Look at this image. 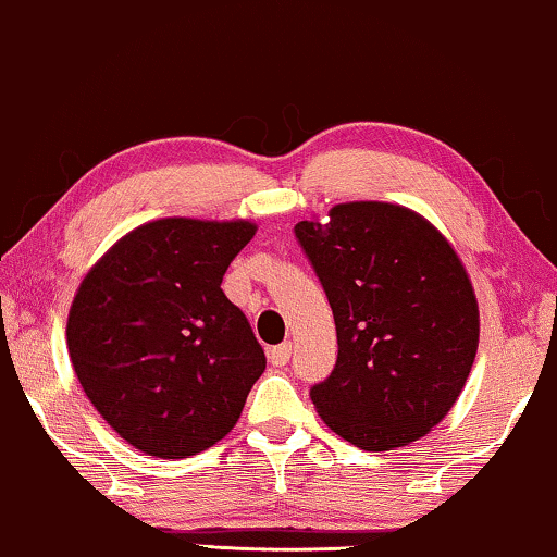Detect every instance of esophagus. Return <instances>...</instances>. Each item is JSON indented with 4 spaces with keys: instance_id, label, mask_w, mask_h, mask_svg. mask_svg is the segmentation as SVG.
Listing matches in <instances>:
<instances>
[{
    "instance_id": "obj_1",
    "label": "esophagus",
    "mask_w": 557,
    "mask_h": 557,
    "mask_svg": "<svg viewBox=\"0 0 557 557\" xmlns=\"http://www.w3.org/2000/svg\"><path fill=\"white\" fill-rule=\"evenodd\" d=\"M289 356H293V343H280V346L270 350V363L272 366H285Z\"/></svg>"
}]
</instances>
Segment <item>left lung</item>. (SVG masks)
Masks as SVG:
<instances>
[{
  "label": "left lung",
  "instance_id": "obj_1",
  "mask_svg": "<svg viewBox=\"0 0 557 557\" xmlns=\"http://www.w3.org/2000/svg\"><path fill=\"white\" fill-rule=\"evenodd\" d=\"M295 224L333 308L338 360L310 398L335 434L366 451L426 436L465 388L480 305L451 242L419 211L346 201Z\"/></svg>",
  "mask_w": 557,
  "mask_h": 557
}]
</instances>
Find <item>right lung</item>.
<instances>
[{
	"mask_svg": "<svg viewBox=\"0 0 557 557\" xmlns=\"http://www.w3.org/2000/svg\"><path fill=\"white\" fill-rule=\"evenodd\" d=\"M255 232L247 219H153L83 277L67 354L85 396L133 449L186 459L237 424L268 360L222 277Z\"/></svg>",
	"mask_w": 557,
	"mask_h": 557,
	"instance_id": "right-lung-1",
	"label": "right lung"
}]
</instances>
